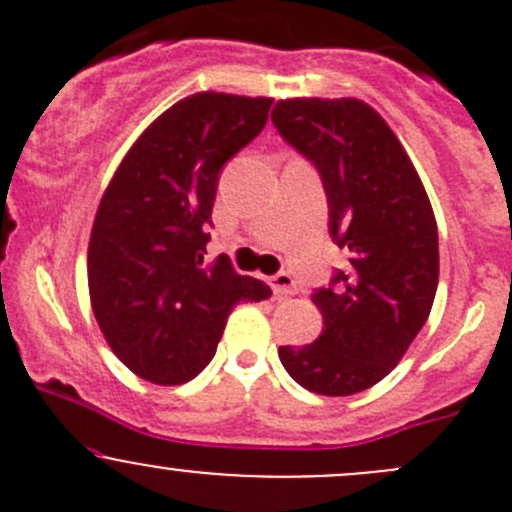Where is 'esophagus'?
Returning a JSON list of instances; mask_svg holds the SVG:
<instances>
[{"label": "esophagus", "mask_w": 512, "mask_h": 512, "mask_svg": "<svg viewBox=\"0 0 512 512\" xmlns=\"http://www.w3.org/2000/svg\"><path fill=\"white\" fill-rule=\"evenodd\" d=\"M270 287L277 297H289V294H297V280H294L289 272H277L275 277H270Z\"/></svg>", "instance_id": "34e87169"}]
</instances>
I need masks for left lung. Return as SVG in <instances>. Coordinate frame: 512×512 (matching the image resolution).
<instances>
[{
  "instance_id": "1",
  "label": "left lung",
  "mask_w": 512,
  "mask_h": 512,
  "mask_svg": "<svg viewBox=\"0 0 512 512\" xmlns=\"http://www.w3.org/2000/svg\"><path fill=\"white\" fill-rule=\"evenodd\" d=\"M272 123L319 170L329 235L347 270L312 294L324 329L312 344L280 347L307 391L349 396L379 384L431 314L438 227L414 163L389 123L359 98H287Z\"/></svg>"
}]
</instances>
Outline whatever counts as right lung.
<instances>
[{
    "instance_id": "obj_1",
    "label": "right lung",
    "mask_w": 512,
    "mask_h": 512,
    "mask_svg": "<svg viewBox=\"0 0 512 512\" xmlns=\"http://www.w3.org/2000/svg\"><path fill=\"white\" fill-rule=\"evenodd\" d=\"M272 98L200 91L138 136L113 173L89 240V294L113 354L160 386L195 379L237 302L272 289L225 255L203 265L220 170L265 128Z\"/></svg>"
}]
</instances>
